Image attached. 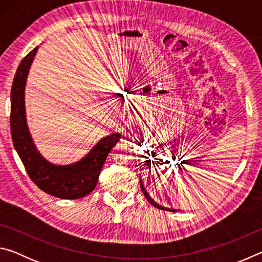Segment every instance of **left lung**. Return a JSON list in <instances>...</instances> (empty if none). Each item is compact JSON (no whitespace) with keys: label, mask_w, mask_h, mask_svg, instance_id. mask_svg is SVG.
Returning <instances> with one entry per match:
<instances>
[{"label":"left lung","mask_w":262,"mask_h":262,"mask_svg":"<svg viewBox=\"0 0 262 262\" xmlns=\"http://www.w3.org/2000/svg\"><path fill=\"white\" fill-rule=\"evenodd\" d=\"M162 161V159H161ZM140 186H141V189H142V192H143V194H144V196H145V199H147V200L151 203V205L154 206V207H156V208H158V209H162V210H168V211H178L177 209H173V208H166V207H163V206H161V205H158L157 202H155V200L154 199H151V196H150L149 195V193L147 192V189L144 188V186H143V183H142V180L140 179Z\"/></svg>","instance_id":"1"}]
</instances>
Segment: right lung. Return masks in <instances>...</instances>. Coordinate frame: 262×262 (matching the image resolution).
<instances>
[{"label": "right lung", "mask_w": 262, "mask_h": 262, "mask_svg": "<svg viewBox=\"0 0 262 262\" xmlns=\"http://www.w3.org/2000/svg\"><path fill=\"white\" fill-rule=\"evenodd\" d=\"M39 46L26 55L17 68L11 88L10 129L14 147L31 180L47 194L75 200L95 189L108 152L120 140V133L101 139L85 156L68 165H56L41 156L35 147L26 120L25 85Z\"/></svg>", "instance_id": "obj_1"}]
</instances>
